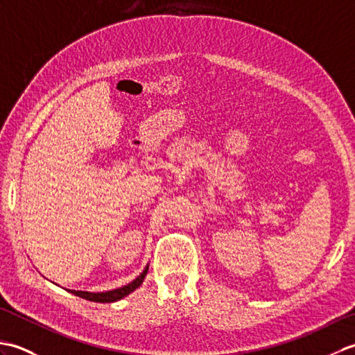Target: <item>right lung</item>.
<instances>
[{
    "label": "right lung",
    "instance_id": "obj_1",
    "mask_svg": "<svg viewBox=\"0 0 355 355\" xmlns=\"http://www.w3.org/2000/svg\"><path fill=\"white\" fill-rule=\"evenodd\" d=\"M146 273H148V267L143 270V273L139 277H135L131 284L122 286V288H116L111 291H105V293H89V291H76V290H69V291L76 294V296H79L82 299L92 300V302H101V304L116 302V300H120L122 297L128 296V294L132 293L135 288H139L143 282V279H145Z\"/></svg>",
    "mask_w": 355,
    "mask_h": 355
}]
</instances>
